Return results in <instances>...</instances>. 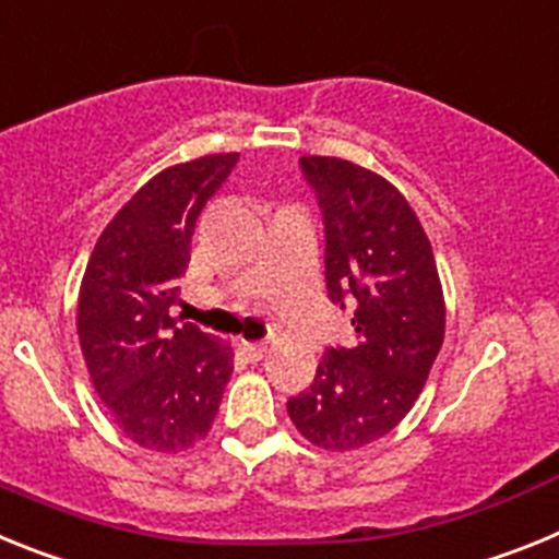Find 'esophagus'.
<instances>
[{"label": "esophagus", "instance_id": "34e87169", "mask_svg": "<svg viewBox=\"0 0 559 559\" xmlns=\"http://www.w3.org/2000/svg\"><path fill=\"white\" fill-rule=\"evenodd\" d=\"M237 349H240V355H246L249 360H260L265 355V344H254V341H240Z\"/></svg>", "mask_w": 559, "mask_h": 559}]
</instances>
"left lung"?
<instances>
[{
    "label": "left lung",
    "instance_id": "8db88e82",
    "mask_svg": "<svg viewBox=\"0 0 559 559\" xmlns=\"http://www.w3.org/2000/svg\"><path fill=\"white\" fill-rule=\"evenodd\" d=\"M324 212L328 294L355 305V347L328 349L288 417L310 445L358 451L412 412L445 341L431 240L406 195L338 156H302Z\"/></svg>",
    "mask_w": 559,
    "mask_h": 559
}]
</instances>
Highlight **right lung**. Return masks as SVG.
Listing matches in <instances>:
<instances>
[{"instance_id":"1","label":"right lung","mask_w":559,"mask_h":559,"mask_svg":"<svg viewBox=\"0 0 559 559\" xmlns=\"http://www.w3.org/2000/svg\"><path fill=\"white\" fill-rule=\"evenodd\" d=\"M240 153L170 165L133 192L97 237L78 290V338L114 426L147 451L210 433L235 369L229 341L170 316L195 221Z\"/></svg>"}]
</instances>
